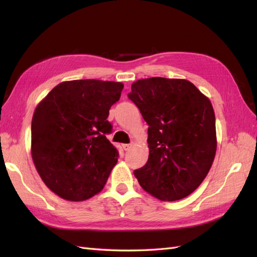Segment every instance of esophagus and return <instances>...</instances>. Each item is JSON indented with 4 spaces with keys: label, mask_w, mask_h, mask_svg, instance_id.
<instances>
[{
    "label": "esophagus",
    "mask_w": 257,
    "mask_h": 257,
    "mask_svg": "<svg viewBox=\"0 0 257 257\" xmlns=\"http://www.w3.org/2000/svg\"><path fill=\"white\" fill-rule=\"evenodd\" d=\"M122 148H123V150L127 151V150H129L130 148H132V145H130V144H124V145H122Z\"/></svg>",
    "instance_id": "obj_1"
}]
</instances>
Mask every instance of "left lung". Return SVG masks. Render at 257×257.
I'll return each mask as SVG.
<instances>
[{"label": "left lung", "mask_w": 257, "mask_h": 257, "mask_svg": "<svg viewBox=\"0 0 257 257\" xmlns=\"http://www.w3.org/2000/svg\"><path fill=\"white\" fill-rule=\"evenodd\" d=\"M148 123V162L134 173L147 192L177 201L198 189L216 152L215 114L189 80L139 79L128 95Z\"/></svg>", "instance_id": "obj_1"}]
</instances>
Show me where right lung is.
Segmentation results:
<instances>
[{"label": "right lung", "mask_w": 257, "mask_h": 257, "mask_svg": "<svg viewBox=\"0 0 257 257\" xmlns=\"http://www.w3.org/2000/svg\"><path fill=\"white\" fill-rule=\"evenodd\" d=\"M122 83L98 79L63 81L38 103L32 119L31 152L46 187L79 202L105 187L119 152L106 138L109 109Z\"/></svg>", "instance_id": "add662e5"}]
</instances>
